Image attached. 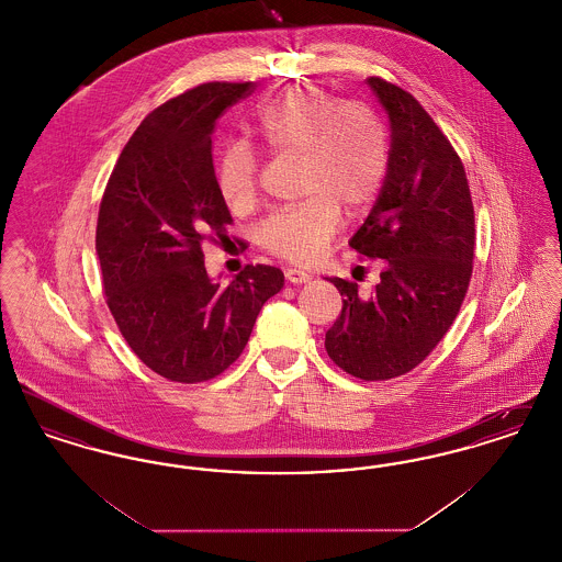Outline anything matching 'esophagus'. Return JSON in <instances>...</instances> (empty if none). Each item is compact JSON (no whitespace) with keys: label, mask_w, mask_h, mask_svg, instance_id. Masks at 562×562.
<instances>
[{"label":"esophagus","mask_w":562,"mask_h":562,"mask_svg":"<svg viewBox=\"0 0 562 562\" xmlns=\"http://www.w3.org/2000/svg\"><path fill=\"white\" fill-rule=\"evenodd\" d=\"M284 276H286V280H289L291 284H305V282H310V280H312V276H310L307 271L296 268L286 269V271H284Z\"/></svg>","instance_id":"34e87169"}]
</instances>
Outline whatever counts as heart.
Instances as JSON below:
<instances>
[{
	"mask_svg": "<svg viewBox=\"0 0 562 562\" xmlns=\"http://www.w3.org/2000/svg\"><path fill=\"white\" fill-rule=\"evenodd\" d=\"M257 131L276 154H296L301 204L269 214L259 241L293 263L318 261L341 225V206L364 211L387 172V133L374 109L339 101L316 86H293L269 99L257 115ZM259 158L250 143L229 140L216 160V188L227 206H252Z\"/></svg>",
	"mask_w": 562,
	"mask_h": 562,
	"instance_id": "heart-1",
	"label": "heart"
}]
</instances>
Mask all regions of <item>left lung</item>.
Instances as JSON below:
<instances>
[{"instance_id": "obj_1", "label": "left lung", "mask_w": 562, "mask_h": 562, "mask_svg": "<svg viewBox=\"0 0 562 562\" xmlns=\"http://www.w3.org/2000/svg\"><path fill=\"white\" fill-rule=\"evenodd\" d=\"M387 113L390 151L379 198L349 246L381 259L369 296L326 278L344 296L326 333L333 362L364 381L413 371L447 335L468 293L474 259V206L449 138L398 86L369 78Z\"/></svg>"}]
</instances>
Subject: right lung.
<instances>
[{"label": "right lung", "instance_id": "obj_1", "mask_svg": "<svg viewBox=\"0 0 562 562\" xmlns=\"http://www.w3.org/2000/svg\"><path fill=\"white\" fill-rule=\"evenodd\" d=\"M252 83L211 81L154 109L122 149L97 223L108 305L134 353L170 381L223 373L246 348L284 273L246 266L227 286L204 266L202 241L232 223L216 188L218 115Z\"/></svg>", "mask_w": 562, "mask_h": 562}]
</instances>
